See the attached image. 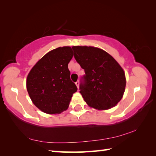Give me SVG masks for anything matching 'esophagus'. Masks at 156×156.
<instances>
[{
	"label": "esophagus",
	"mask_w": 156,
	"mask_h": 156,
	"mask_svg": "<svg viewBox=\"0 0 156 156\" xmlns=\"http://www.w3.org/2000/svg\"><path fill=\"white\" fill-rule=\"evenodd\" d=\"M79 84H80V83H79V81H77L76 83V87H77L78 89L79 88Z\"/></svg>",
	"instance_id": "esophagus-1"
}]
</instances>
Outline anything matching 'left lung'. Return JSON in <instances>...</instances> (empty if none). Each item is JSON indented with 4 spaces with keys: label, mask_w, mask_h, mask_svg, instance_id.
Masks as SVG:
<instances>
[{
    "label": "left lung",
    "mask_w": 156,
    "mask_h": 156,
    "mask_svg": "<svg viewBox=\"0 0 156 156\" xmlns=\"http://www.w3.org/2000/svg\"><path fill=\"white\" fill-rule=\"evenodd\" d=\"M74 57L84 69L80 93L89 107L108 110L122 98L126 87L123 69L112 56L92 46H73Z\"/></svg>",
    "instance_id": "obj_1"
}]
</instances>
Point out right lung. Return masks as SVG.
<instances>
[{"label": "right lung", "instance_id": "right-lung-1", "mask_svg": "<svg viewBox=\"0 0 156 156\" xmlns=\"http://www.w3.org/2000/svg\"><path fill=\"white\" fill-rule=\"evenodd\" d=\"M73 56L71 47H58L47 53L29 72L26 81L28 94L43 112L59 114L68 109L73 94L77 91L68 69Z\"/></svg>", "mask_w": 156, "mask_h": 156}]
</instances>
